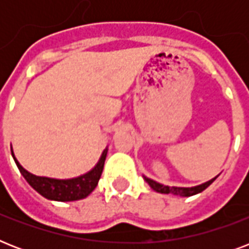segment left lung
<instances>
[{"mask_svg": "<svg viewBox=\"0 0 249 249\" xmlns=\"http://www.w3.org/2000/svg\"><path fill=\"white\" fill-rule=\"evenodd\" d=\"M218 176H216L212 179H209V181L204 182V183H201V185L194 186V187H177V186H165L163 183H159V182L154 181L151 178H147L146 176H143L144 181L147 182L150 187L152 190H155L156 193L160 194H173V195H179V196H193V195H196V194L201 193V191H204L207 187H208L211 183H212Z\"/></svg>", "mask_w": 249, "mask_h": 249, "instance_id": "8db88e82", "label": "left lung"}]
</instances>
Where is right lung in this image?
<instances>
[{
    "label": "right lung",
    "instance_id": "right-lung-1",
    "mask_svg": "<svg viewBox=\"0 0 249 249\" xmlns=\"http://www.w3.org/2000/svg\"><path fill=\"white\" fill-rule=\"evenodd\" d=\"M107 151H108V148L106 147V150H103V152H102L98 163L88 173L81 174L79 177L68 178V179L41 177V176L29 173L28 170L24 169L20 165V163L18 161V159L14 155L13 148H11V155L15 160L17 166L20 170V173L23 174V177L27 179L29 185L32 186L40 195H42L49 200L73 201L86 197L97 187L98 181H99L102 172H103V165H105Z\"/></svg>",
    "mask_w": 249,
    "mask_h": 249
}]
</instances>
